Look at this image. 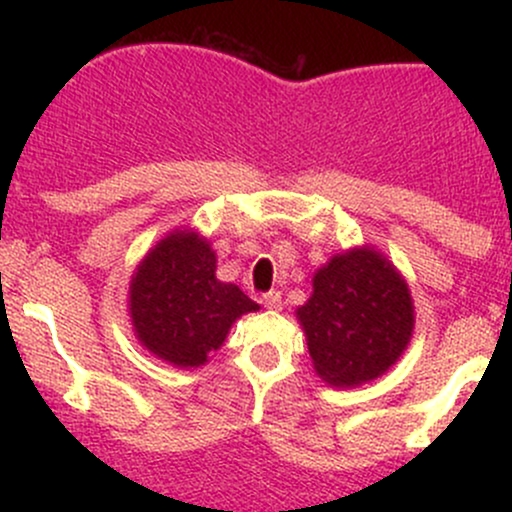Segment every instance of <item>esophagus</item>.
I'll return each instance as SVG.
<instances>
[{
    "mask_svg": "<svg viewBox=\"0 0 512 512\" xmlns=\"http://www.w3.org/2000/svg\"><path fill=\"white\" fill-rule=\"evenodd\" d=\"M262 305H264V308H269V310H281V305H284V301H281V293L279 291L264 293Z\"/></svg>",
    "mask_w": 512,
    "mask_h": 512,
    "instance_id": "34e87169",
    "label": "esophagus"
}]
</instances>
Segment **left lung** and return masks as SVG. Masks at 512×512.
Wrapping results in <instances>:
<instances>
[{
	"label": "left lung",
	"mask_w": 512,
	"mask_h": 512,
	"mask_svg": "<svg viewBox=\"0 0 512 512\" xmlns=\"http://www.w3.org/2000/svg\"><path fill=\"white\" fill-rule=\"evenodd\" d=\"M315 373L334 387L380 378L414 332L407 281L378 250L334 255L313 276V296L296 310Z\"/></svg>",
	"instance_id": "obj_1"
}]
</instances>
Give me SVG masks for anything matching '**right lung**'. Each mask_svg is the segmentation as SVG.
<instances>
[{
  "mask_svg": "<svg viewBox=\"0 0 512 512\" xmlns=\"http://www.w3.org/2000/svg\"><path fill=\"white\" fill-rule=\"evenodd\" d=\"M236 284L216 279V252L195 231H173L146 252L129 284L139 344L178 368L207 363L240 315L255 313Z\"/></svg>",
  "mask_w": 512,
  "mask_h": 512,
  "instance_id": "obj_1",
  "label": "right lung"
}]
</instances>
